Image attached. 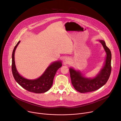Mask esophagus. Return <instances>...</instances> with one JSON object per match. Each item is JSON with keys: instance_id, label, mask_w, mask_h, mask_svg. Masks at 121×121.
Returning a JSON list of instances; mask_svg holds the SVG:
<instances>
[{"instance_id": "obj_1", "label": "esophagus", "mask_w": 121, "mask_h": 121, "mask_svg": "<svg viewBox=\"0 0 121 121\" xmlns=\"http://www.w3.org/2000/svg\"><path fill=\"white\" fill-rule=\"evenodd\" d=\"M65 63H66V64H69V60L68 59H65Z\"/></svg>"}]
</instances>
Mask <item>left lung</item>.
Wrapping results in <instances>:
<instances>
[{"mask_svg": "<svg viewBox=\"0 0 121 121\" xmlns=\"http://www.w3.org/2000/svg\"><path fill=\"white\" fill-rule=\"evenodd\" d=\"M99 42L103 46L107 56L104 66L96 78L93 79L84 78L79 71H76L72 68L69 69L72 84L75 89L80 93H85L98 90L106 83L110 77L111 53L104 41L99 40Z\"/></svg>", "mask_w": 121, "mask_h": 121, "instance_id": "8db88e82", "label": "left lung"}]
</instances>
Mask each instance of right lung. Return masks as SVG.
<instances>
[{"instance_id":"obj_1","label":"right lung","mask_w":121,"mask_h":121,"mask_svg":"<svg viewBox=\"0 0 121 121\" xmlns=\"http://www.w3.org/2000/svg\"><path fill=\"white\" fill-rule=\"evenodd\" d=\"M20 42L19 41L17 43L12 53V71L15 80L19 85L29 92L39 94L48 91L52 85L53 78L57 71L62 66L61 62L57 61L52 63L39 78L34 80L25 79L19 74L15 66V52Z\"/></svg>"}]
</instances>
